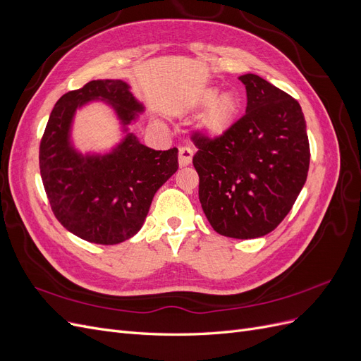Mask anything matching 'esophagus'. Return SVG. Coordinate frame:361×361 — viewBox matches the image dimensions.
<instances>
[{
	"label": "esophagus",
	"instance_id": "34e87169",
	"mask_svg": "<svg viewBox=\"0 0 361 361\" xmlns=\"http://www.w3.org/2000/svg\"><path fill=\"white\" fill-rule=\"evenodd\" d=\"M192 149L190 146H183L179 149V164L180 167H187L192 161Z\"/></svg>",
	"mask_w": 361,
	"mask_h": 361
}]
</instances>
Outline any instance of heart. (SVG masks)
I'll return each instance as SVG.
<instances>
[{"label":"heart","instance_id":"heart-1","mask_svg":"<svg viewBox=\"0 0 361 361\" xmlns=\"http://www.w3.org/2000/svg\"><path fill=\"white\" fill-rule=\"evenodd\" d=\"M216 95L218 90L209 87V89H204L197 96V104L200 106L210 105L203 116V126L207 133L215 135L224 133L232 125L235 116L239 111V105H241L238 97L231 92L223 93L218 98Z\"/></svg>","mask_w":361,"mask_h":361}]
</instances>
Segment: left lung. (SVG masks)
<instances>
[{"instance_id": "1", "label": "left lung", "mask_w": 361, "mask_h": 361, "mask_svg": "<svg viewBox=\"0 0 361 361\" xmlns=\"http://www.w3.org/2000/svg\"><path fill=\"white\" fill-rule=\"evenodd\" d=\"M245 114L214 138L194 130L199 199L214 231L260 238L285 220L307 179L309 137L301 106L257 75L239 76Z\"/></svg>"}]
</instances>
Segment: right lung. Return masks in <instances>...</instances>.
Masks as SVG:
<instances>
[{"mask_svg":"<svg viewBox=\"0 0 361 361\" xmlns=\"http://www.w3.org/2000/svg\"><path fill=\"white\" fill-rule=\"evenodd\" d=\"M92 99L110 102L123 123L143 110L118 80H96L64 93L40 140V176L63 227L84 241L114 245L143 226L155 192L179 167L178 149L154 150L129 134L110 155H78L69 145V128L76 108Z\"/></svg>","mask_w":361,"mask_h":361,"instance_id":"obj_1","label":"right lung"}]
</instances>
